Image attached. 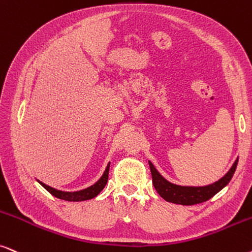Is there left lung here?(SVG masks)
<instances>
[{"instance_id": "obj_1", "label": "left lung", "mask_w": 252, "mask_h": 252, "mask_svg": "<svg viewBox=\"0 0 252 252\" xmlns=\"http://www.w3.org/2000/svg\"><path fill=\"white\" fill-rule=\"evenodd\" d=\"M237 162L238 158H236V161L231 165L229 171L218 182L205 186H182L172 184L159 174L150 161L149 166L155 190L164 200L178 205H195L207 201L208 199L214 197L219 191H221L230 182L233 175L235 174V170H236Z\"/></svg>"}]
</instances>
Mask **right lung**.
<instances>
[{
	"label": "right lung",
	"instance_id": "add662e5",
	"mask_svg": "<svg viewBox=\"0 0 252 252\" xmlns=\"http://www.w3.org/2000/svg\"><path fill=\"white\" fill-rule=\"evenodd\" d=\"M109 169H110V163L107 164L105 171L102 177H100L98 181L94 183V185L89 186V188L83 189V190L80 191H75V192H66V191H60L57 190V189L51 188L46 184H44L42 182L40 183V185L42 188H45L46 190L50 192L52 195L57 197L59 199H62V200H66V201H84V200H89V199H93L94 197H97L98 194L100 193V191L105 188L107 179H109Z\"/></svg>",
	"mask_w": 252,
	"mask_h": 252
}]
</instances>
